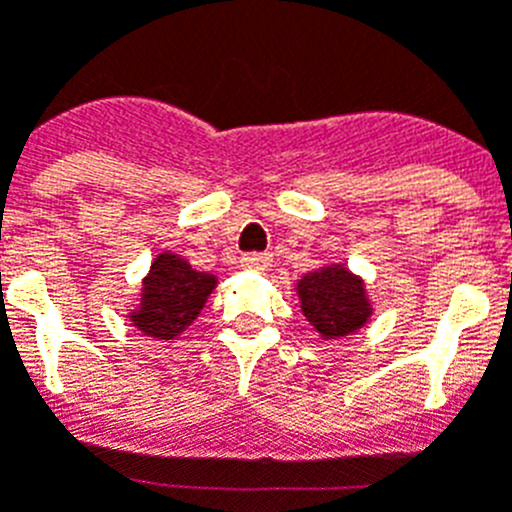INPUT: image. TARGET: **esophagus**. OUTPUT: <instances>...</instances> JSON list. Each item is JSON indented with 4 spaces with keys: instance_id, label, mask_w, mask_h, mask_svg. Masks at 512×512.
I'll return each instance as SVG.
<instances>
[{
    "instance_id": "1",
    "label": "esophagus",
    "mask_w": 512,
    "mask_h": 512,
    "mask_svg": "<svg viewBox=\"0 0 512 512\" xmlns=\"http://www.w3.org/2000/svg\"><path fill=\"white\" fill-rule=\"evenodd\" d=\"M241 266L251 271H266L271 266V256L269 253H243Z\"/></svg>"
}]
</instances>
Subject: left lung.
Here are the masks:
<instances>
[{
  "instance_id": "8db88e82",
  "label": "left lung",
  "mask_w": 512,
  "mask_h": 512,
  "mask_svg": "<svg viewBox=\"0 0 512 512\" xmlns=\"http://www.w3.org/2000/svg\"><path fill=\"white\" fill-rule=\"evenodd\" d=\"M302 315L323 338H341L372 318L364 282L341 264L320 266L297 282Z\"/></svg>"
}]
</instances>
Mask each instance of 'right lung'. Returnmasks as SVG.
Returning <instances> with one entry per match:
<instances>
[{"label": "right lung", "mask_w": 512, "mask_h": 512, "mask_svg": "<svg viewBox=\"0 0 512 512\" xmlns=\"http://www.w3.org/2000/svg\"><path fill=\"white\" fill-rule=\"evenodd\" d=\"M217 279L197 271L176 253H158L143 279L140 307L130 312L133 325L156 341H174L194 323Z\"/></svg>", "instance_id": "1"}]
</instances>
